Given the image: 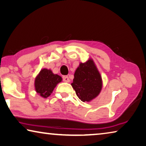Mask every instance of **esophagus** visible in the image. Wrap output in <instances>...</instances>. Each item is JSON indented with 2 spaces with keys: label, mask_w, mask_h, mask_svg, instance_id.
<instances>
[{
  "label": "esophagus",
  "mask_w": 146,
  "mask_h": 146,
  "mask_svg": "<svg viewBox=\"0 0 146 146\" xmlns=\"http://www.w3.org/2000/svg\"><path fill=\"white\" fill-rule=\"evenodd\" d=\"M62 78H63L64 81L66 82H69V80H70L68 76H63V77H62Z\"/></svg>",
  "instance_id": "34e87169"
}]
</instances>
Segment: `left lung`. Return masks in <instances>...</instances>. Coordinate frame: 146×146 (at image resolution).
Listing matches in <instances>:
<instances>
[{
    "label": "left lung",
    "instance_id": "8db88e82",
    "mask_svg": "<svg viewBox=\"0 0 146 146\" xmlns=\"http://www.w3.org/2000/svg\"><path fill=\"white\" fill-rule=\"evenodd\" d=\"M71 86L76 94L83 102L92 100L100 93L102 79L100 73L92 59L80 63L75 71Z\"/></svg>",
    "mask_w": 146,
    "mask_h": 146
}]
</instances>
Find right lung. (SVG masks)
<instances>
[{
    "mask_svg": "<svg viewBox=\"0 0 146 146\" xmlns=\"http://www.w3.org/2000/svg\"><path fill=\"white\" fill-rule=\"evenodd\" d=\"M62 81V77L53 74L50 69H43L35 79V89L40 96L47 98L52 93L58 83Z\"/></svg>",
    "mask_w": 146,
    "mask_h": 146,
    "instance_id": "add662e5",
    "label": "right lung"
}]
</instances>
